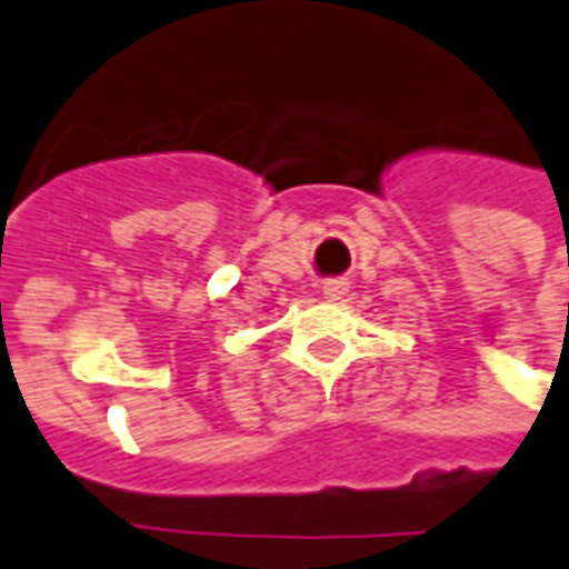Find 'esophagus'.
<instances>
[{"label": "esophagus", "instance_id": "esophagus-1", "mask_svg": "<svg viewBox=\"0 0 569 569\" xmlns=\"http://www.w3.org/2000/svg\"><path fill=\"white\" fill-rule=\"evenodd\" d=\"M347 288H350V284H347L345 279H329V281H323V297L326 299H341L347 293Z\"/></svg>", "mask_w": 569, "mask_h": 569}]
</instances>
